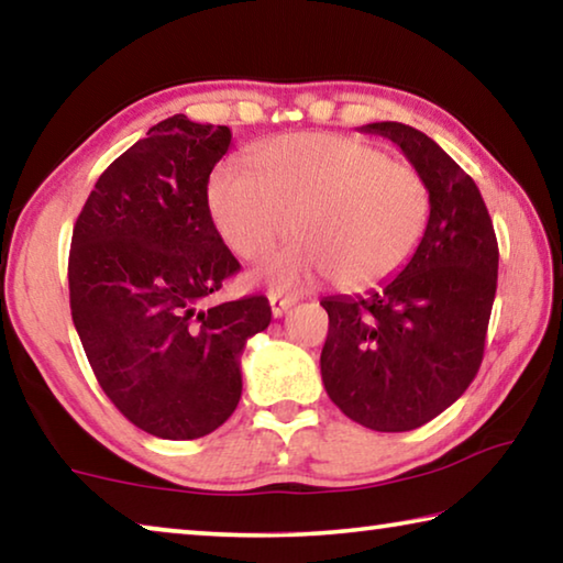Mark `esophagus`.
<instances>
[{"label": "esophagus", "mask_w": 563, "mask_h": 563, "mask_svg": "<svg viewBox=\"0 0 563 563\" xmlns=\"http://www.w3.org/2000/svg\"><path fill=\"white\" fill-rule=\"evenodd\" d=\"M295 302H298V298H292V295H278V292H273V295H271L273 318H283L285 312H288Z\"/></svg>", "instance_id": "34e87169"}]
</instances>
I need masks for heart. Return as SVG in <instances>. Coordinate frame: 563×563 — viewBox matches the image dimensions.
I'll list each match as a JSON object with an SVG mask.
<instances>
[{
	"label": "heart",
	"instance_id": "obj_1",
	"mask_svg": "<svg viewBox=\"0 0 563 563\" xmlns=\"http://www.w3.org/2000/svg\"><path fill=\"white\" fill-rule=\"evenodd\" d=\"M208 211L225 245L261 261L285 235L300 238L253 273L273 290L330 275L362 290L393 278L422 243L432 196L415 166L340 133H292L255 146L247 168L218 166Z\"/></svg>",
	"mask_w": 563,
	"mask_h": 563
}]
</instances>
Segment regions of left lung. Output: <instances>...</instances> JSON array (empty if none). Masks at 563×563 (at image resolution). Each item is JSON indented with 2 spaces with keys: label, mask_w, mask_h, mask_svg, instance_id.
I'll return each mask as SVG.
<instances>
[{
  "label": "left lung",
  "mask_w": 563,
  "mask_h": 563,
  "mask_svg": "<svg viewBox=\"0 0 563 563\" xmlns=\"http://www.w3.org/2000/svg\"><path fill=\"white\" fill-rule=\"evenodd\" d=\"M424 176L432 213L395 278L367 295H330L322 385L342 415L375 432H409L464 395L484 357L499 247L474 180L422 131L367 123Z\"/></svg>",
  "instance_id": "8db88e82"
}]
</instances>
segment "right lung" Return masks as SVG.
<instances>
[{
    "label": "right lung",
    "instance_id": "add662e5",
    "mask_svg": "<svg viewBox=\"0 0 563 563\" xmlns=\"http://www.w3.org/2000/svg\"><path fill=\"white\" fill-rule=\"evenodd\" d=\"M231 139L184 113L156 123L103 170L74 225V328L107 397L161 440H198L233 415L245 342L271 325L263 295L211 302L241 271L208 211Z\"/></svg>",
    "mask_w": 563,
    "mask_h": 563
}]
</instances>
